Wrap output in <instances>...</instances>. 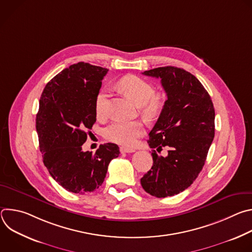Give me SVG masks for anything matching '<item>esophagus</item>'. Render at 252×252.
Segmentation results:
<instances>
[{
  "instance_id": "obj_1",
  "label": "esophagus",
  "mask_w": 252,
  "mask_h": 252,
  "mask_svg": "<svg viewBox=\"0 0 252 252\" xmlns=\"http://www.w3.org/2000/svg\"><path fill=\"white\" fill-rule=\"evenodd\" d=\"M120 151H121V153H133L135 150L134 149H132V148H126V147H122L121 149H120Z\"/></svg>"
}]
</instances>
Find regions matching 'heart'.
I'll use <instances>...</instances> for the list:
<instances>
[{"instance_id": "obj_1", "label": "heart", "mask_w": 252, "mask_h": 252, "mask_svg": "<svg viewBox=\"0 0 252 252\" xmlns=\"http://www.w3.org/2000/svg\"><path fill=\"white\" fill-rule=\"evenodd\" d=\"M121 91L132 99L140 107V113L148 121H154L161 114L165 95L162 93L155 92L154 86L147 80L134 75L123 77L118 82ZM107 94L100 91L94 100V111L96 118L101 120L106 117ZM145 133V125L140 121L116 122L107 126L104 135L110 141L123 146H131L135 140Z\"/></svg>"}]
</instances>
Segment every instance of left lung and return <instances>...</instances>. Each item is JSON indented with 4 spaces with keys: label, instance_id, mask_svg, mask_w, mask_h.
<instances>
[{
    "label": "left lung",
    "instance_id": "left-lung-1",
    "mask_svg": "<svg viewBox=\"0 0 252 252\" xmlns=\"http://www.w3.org/2000/svg\"><path fill=\"white\" fill-rule=\"evenodd\" d=\"M143 75L161 80L167 99L150 132L153 166L140 178L142 189L156 197L172 196L192 185L201 171L214 137V107L201 83L175 66L146 70Z\"/></svg>",
    "mask_w": 252,
    "mask_h": 252
}]
</instances>
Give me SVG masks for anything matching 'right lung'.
<instances>
[{"label": "right lung", "instance_id": "obj_1", "mask_svg": "<svg viewBox=\"0 0 252 252\" xmlns=\"http://www.w3.org/2000/svg\"><path fill=\"white\" fill-rule=\"evenodd\" d=\"M107 68L80 62L63 69L46 86L35 119L43 161L67 191L85 194L103 183L107 166L120 155L115 143L94 154L82 146L96 121L94 100Z\"/></svg>", "mask_w": 252, "mask_h": 252}]
</instances>
